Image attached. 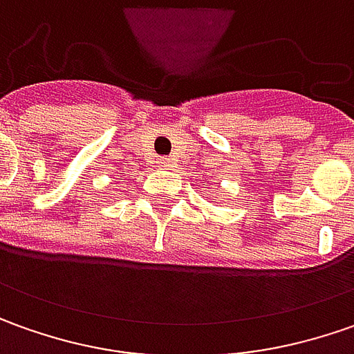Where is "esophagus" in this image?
Masks as SVG:
<instances>
[{
	"label": "esophagus",
	"instance_id": "esophagus-1",
	"mask_svg": "<svg viewBox=\"0 0 354 354\" xmlns=\"http://www.w3.org/2000/svg\"><path fill=\"white\" fill-rule=\"evenodd\" d=\"M158 165L165 166V168H170V166H172V162H170L168 158H160V160H158Z\"/></svg>",
	"mask_w": 354,
	"mask_h": 354
}]
</instances>
